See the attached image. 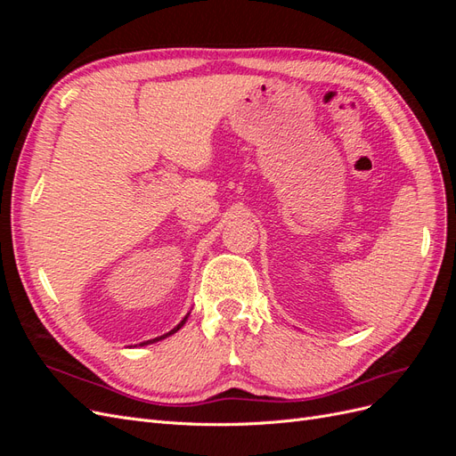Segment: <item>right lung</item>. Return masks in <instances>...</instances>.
Returning a JSON list of instances; mask_svg holds the SVG:
<instances>
[{
  "mask_svg": "<svg viewBox=\"0 0 456 456\" xmlns=\"http://www.w3.org/2000/svg\"><path fill=\"white\" fill-rule=\"evenodd\" d=\"M184 323H186V317H184V320H183V322H181V323H178V325H176V327H175V329H173V330H169V333H167V335H163V337H158V338H151V340H146V342H142V344H139V346H144V344H154V342H158V340H161V338H165V337H169V335H173V333H176V330H178V329H181V327H183V325H184Z\"/></svg>",
  "mask_w": 456,
  "mask_h": 456,
  "instance_id": "right-lung-1",
  "label": "right lung"
}]
</instances>
